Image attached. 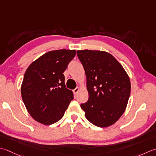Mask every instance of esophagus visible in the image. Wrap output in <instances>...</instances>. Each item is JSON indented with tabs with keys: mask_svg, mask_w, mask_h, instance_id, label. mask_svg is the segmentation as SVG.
<instances>
[{
	"mask_svg": "<svg viewBox=\"0 0 156 156\" xmlns=\"http://www.w3.org/2000/svg\"><path fill=\"white\" fill-rule=\"evenodd\" d=\"M79 90H80V88H79V87H76V88H74V90H73V93H74V94H77Z\"/></svg>",
	"mask_w": 156,
	"mask_h": 156,
	"instance_id": "esophagus-1",
	"label": "esophagus"
}]
</instances>
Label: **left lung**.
I'll list each match as a JSON object with an SVG mask.
<instances>
[{
  "mask_svg": "<svg viewBox=\"0 0 156 156\" xmlns=\"http://www.w3.org/2000/svg\"><path fill=\"white\" fill-rule=\"evenodd\" d=\"M87 76L88 99L82 103L85 117L98 127L114 124L126 109L130 94L129 77L114 56L105 51H77Z\"/></svg>",
  "mask_w": 156,
  "mask_h": 156,
  "instance_id": "8db88e82",
  "label": "left lung"
}]
</instances>
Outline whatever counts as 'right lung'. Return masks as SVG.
<instances>
[{
	"label": "right lung",
	"instance_id": "obj_1",
	"mask_svg": "<svg viewBox=\"0 0 156 156\" xmlns=\"http://www.w3.org/2000/svg\"><path fill=\"white\" fill-rule=\"evenodd\" d=\"M76 53L75 50L51 51L27 68L21 84V97L36 121L45 125L57 122L74 99L72 91L66 87L63 72Z\"/></svg>",
	"mask_w": 156,
	"mask_h": 156
}]
</instances>
